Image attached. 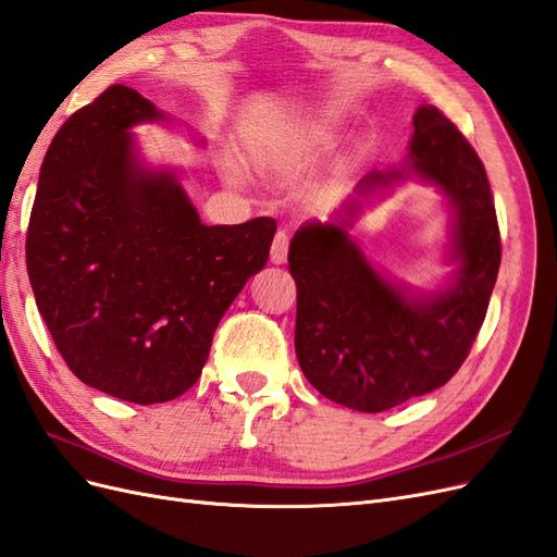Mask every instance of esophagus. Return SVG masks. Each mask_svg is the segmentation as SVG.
<instances>
[{
  "label": "esophagus",
  "mask_w": 557,
  "mask_h": 557,
  "mask_svg": "<svg viewBox=\"0 0 557 557\" xmlns=\"http://www.w3.org/2000/svg\"><path fill=\"white\" fill-rule=\"evenodd\" d=\"M288 248H290V234L285 230H278L274 242H272V262L283 264L285 260H288Z\"/></svg>",
  "instance_id": "1"
}]
</instances>
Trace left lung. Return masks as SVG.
Listing matches in <instances>:
<instances>
[{"instance_id": "left-lung-1", "label": "left lung", "mask_w": 557, "mask_h": 557, "mask_svg": "<svg viewBox=\"0 0 557 557\" xmlns=\"http://www.w3.org/2000/svg\"><path fill=\"white\" fill-rule=\"evenodd\" d=\"M411 160L420 176L442 185L458 213L460 276L450 290L423 301L404 297L332 223L301 227L288 252L301 372L320 395L362 413L387 411L455 376L483 325L499 272V225L485 166L458 125L432 104L413 117ZM391 178L374 174L360 190Z\"/></svg>"}]
</instances>
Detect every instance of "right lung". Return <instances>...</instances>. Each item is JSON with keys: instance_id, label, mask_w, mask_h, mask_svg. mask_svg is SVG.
I'll return each instance as SVG.
<instances>
[{"instance_id": "1", "label": "right lung", "mask_w": 557, "mask_h": 557, "mask_svg": "<svg viewBox=\"0 0 557 557\" xmlns=\"http://www.w3.org/2000/svg\"><path fill=\"white\" fill-rule=\"evenodd\" d=\"M160 117L111 86L50 141L25 258L55 348L97 391L134 404L181 397L207 364L218 323L267 264L276 223L201 225L172 174L134 164L127 129Z\"/></svg>"}]
</instances>
